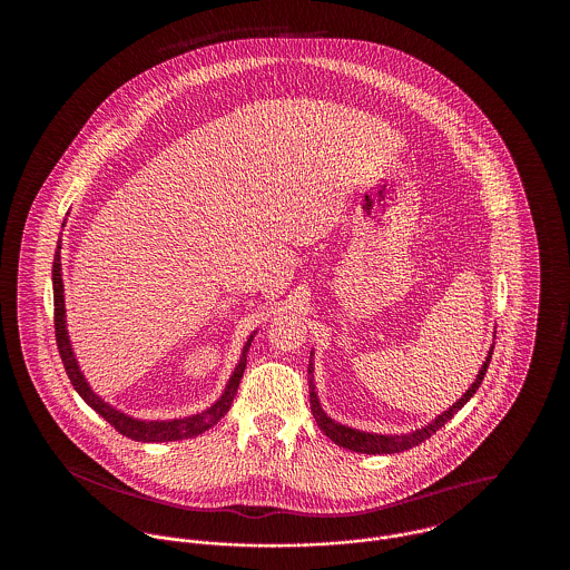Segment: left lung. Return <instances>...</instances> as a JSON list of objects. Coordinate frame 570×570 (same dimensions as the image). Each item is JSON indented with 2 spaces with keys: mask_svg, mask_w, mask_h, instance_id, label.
Here are the masks:
<instances>
[{
  "mask_svg": "<svg viewBox=\"0 0 570 570\" xmlns=\"http://www.w3.org/2000/svg\"><path fill=\"white\" fill-rule=\"evenodd\" d=\"M491 354H493V346H491V351H489L488 356H485V363H483V367L479 370V374H476V379L472 382V386L461 395L460 402H455L449 410H444L442 414H438L432 423H428V425L421 428V430H414L412 434H367V432H358V430H353V428H346V425H342V423H335L331 416H326L325 410L321 407L318 395H316V391H314V382L309 380V404H312V414H314L318 428L323 430V434H325L326 438H331L337 446L351 449L354 453H367V455L402 453V451H407V449L419 446L421 442H425L430 435L435 434L440 428H444V423H449V421L460 412L461 407L470 402V397L479 391L481 382H483L485 374H488ZM312 372H314V367H312V363H309V374H312ZM312 379H314V376H312Z\"/></svg>",
  "mask_w": 570,
  "mask_h": 570,
  "instance_id": "1",
  "label": "left lung"
}]
</instances>
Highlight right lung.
Segmentation results:
<instances>
[{
	"label": "right lung",
	"mask_w": 570,
	"mask_h": 570,
	"mask_svg": "<svg viewBox=\"0 0 570 570\" xmlns=\"http://www.w3.org/2000/svg\"><path fill=\"white\" fill-rule=\"evenodd\" d=\"M61 242L57 244L53 258V303H55V340H57V348H59V356L63 361L66 374L72 382V386L77 389V393L81 395L82 400L87 402V406L94 407L100 416H105L110 425L126 438L136 440V442H175V440H186V438H194V435L207 432L209 428H214L217 421L228 412V407L233 404L239 382L244 376L245 354L247 348L252 346L254 333L249 335V340L245 342L244 353L239 358V365L235 367L233 376L228 380L222 397L217 400L216 404L198 414H191L186 419H170V421H140V419H132L119 410L107 404L100 395H96L91 391V386L87 384V380L82 376L81 367L75 358L72 346H70V337H68V328H66V301H63V282H61Z\"/></svg>",
	"instance_id": "right-lung-1"
}]
</instances>
